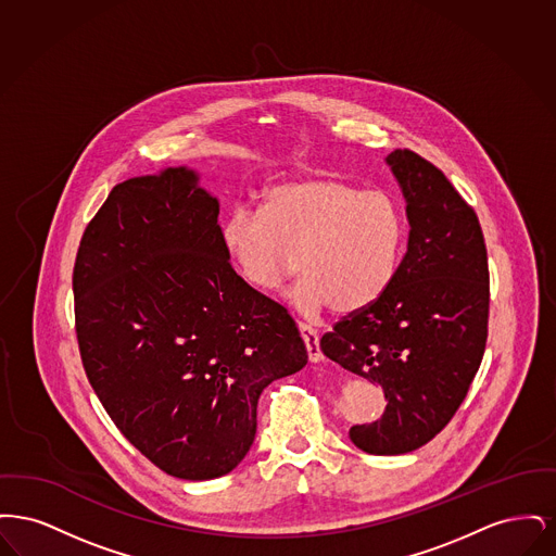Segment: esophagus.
Instances as JSON below:
<instances>
[{"label": "esophagus", "instance_id": "obj_1", "mask_svg": "<svg viewBox=\"0 0 556 556\" xmlns=\"http://www.w3.org/2000/svg\"><path fill=\"white\" fill-rule=\"evenodd\" d=\"M298 329H300V336H302V340H304V344H306V352H308L311 363H320L325 356H323L320 345H318L317 329L311 327V325H306V323H300Z\"/></svg>", "mask_w": 556, "mask_h": 556}]
</instances>
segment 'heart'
I'll return each mask as SVG.
<instances>
[{
	"instance_id": "b5f03b06",
	"label": "heart",
	"mask_w": 556,
	"mask_h": 556,
	"mask_svg": "<svg viewBox=\"0 0 556 556\" xmlns=\"http://www.w3.org/2000/svg\"><path fill=\"white\" fill-rule=\"evenodd\" d=\"M406 220L396 198L336 177H300L266 187L258 211H236L220 227V245L254 290H281L299 265L295 304L354 315L377 304L396 281Z\"/></svg>"
}]
</instances>
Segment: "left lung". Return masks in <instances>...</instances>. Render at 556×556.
<instances>
[{
    "label": "left lung",
    "mask_w": 556,
    "mask_h": 556,
    "mask_svg": "<svg viewBox=\"0 0 556 556\" xmlns=\"http://www.w3.org/2000/svg\"><path fill=\"white\" fill-rule=\"evenodd\" d=\"M390 164L410 225L390 291L336 323L320 350L381 386L388 406L350 440L369 454H406L433 440L467 396L483 358L490 313L488 252L476 211L446 175L410 150Z\"/></svg>",
    "instance_id": "1"
}]
</instances>
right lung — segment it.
Returning a JSON list of instances; mask_svg holds the SVG:
<instances>
[{
	"mask_svg": "<svg viewBox=\"0 0 556 556\" xmlns=\"http://www.w3.org/2000/svg\"><path fill=\"white\" fill-rule=\"evenodd\" d=\"M73 291L93 392L168 476L233 471L263 390L308 363L288 311L233 270L218 200L186 166L110 191L80 238Z\"/></svg>",
	"mask_w": 556,
	"mask_h": 556,
	"instance_id": "right-lung-1",
	"label": "right lung"
}]
</instances>
